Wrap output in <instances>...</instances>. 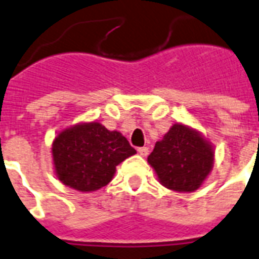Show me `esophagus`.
<instances>
[{"mask_svg": "<svg viewBox=\"0 0 259 259\" xmlns=\"http://www.w3.org/2000/svg\"><path fill=\"white\" fill-rule=\"evenodd\" d=\"M138 153H140L142 157H146L149 154V148L144 146V148H138Z\"/></svg>", "mask_w": 259, "mask_h": 259, "instance_id": "1", "label": "esophagus"}]
</instances>
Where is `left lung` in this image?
Wrapping results in <instances>:
<instances>
[{
	"instance_id": "1",
	"label": "left lung",
	"mask_w": 259,
	"mask_h": 259,
	"mask_svg": "<svg viewBox=\"0 0 259 259\" xmlns=\"http://www.w3.org/2000/svg\"><path fill=\"white\" fill-rule=\"evenodd\" d=\"M158 181L170 190L190 193L201 188L214 165V146L198 130L174 123L148 157Z\"/></svg>"
}]
</instances>
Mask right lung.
Returning a JSON list of instances; mask_svg holds the SVG:
<instances>
[{"mask_svg":"<svg viewBox=\"0 0 259 259\" xmlns=\"http://www.w3.org/2000/svg\"><path fill=\"white\" fill-rule=\"evenodd\" d=\"M137 151L117 130L79 122L61 130L52 144L57 178L78 191H96L113 180L115 167Z\"/></svg>","mask_w":259,"mask_h":259,"instance_id":"add662e5","label":"right lung"}]
</instances>
